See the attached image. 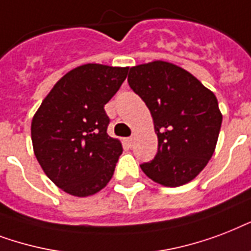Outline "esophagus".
I'll return each mask as SVG.
<instances>
[{
	"mask_svg": "<svg viewBox=\"0 0 251 251\" xmlns=\"http://www.w3.org/2000/svg\"><path fill=\"white\" fill-rule=\"evenodd\" d=\"M126 141H127V144H128V147H132V144H133V137H128L127 140H126Z\"/></svg>",
	"mask_w": 251,
	"mask_h": 251,
	"instance_id": "esophagus-1",
	"label": "esophagus"
}]
</instances>
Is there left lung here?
I'll return each mask as SVG.
<instances>
[{
  "label": "left lung",
  "instance_id": "8db88e82",
  "mask_svg": "<svg viewBox=\"0 0 251 251\" xmlns=\"http://www.w3.org/2000/svg\"><path fill=\"white\" fill-rule=\"evenodd\" d=\"M128 83L149 108L158 137L156 157L141 170L166 187L188 183L216 148L223 115L215 94L183 68L161 60L132 67Z\"/></svg>",
  "mask_w": 251,
  "mask_h": 251
}]
</instances>
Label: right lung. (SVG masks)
I'll use <instances>...</instances> for the list:
<instances>
[{
	"mask_svg": "<svg viewBox=\"0 0 251 251\" xmlns=\"http://www.w3.org/2000/svg\"><path fill=\"white\" fill-rule=\"evenodd\" d=\"M128 68L85 64L56 82L31 123L36 160L47 176L71 195H94L112 178L122 143L107 135L104 104Z\"/></svg>",
	"mask_w": 251,
	"mask_h": 251,
	"instance_id": "1",
	"label": "right lung"
}]
</instances>
